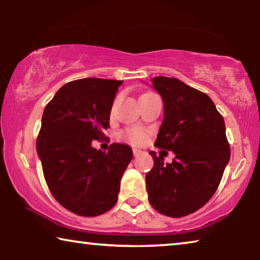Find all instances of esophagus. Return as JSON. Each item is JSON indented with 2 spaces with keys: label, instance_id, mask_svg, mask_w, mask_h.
Instances as JSON below:
<instances>
[{
  "label": "esophagus",
  "instance_id": "1",
  "mask_svg": "<svg viewBox=\"0 0 260 260\" xmlns=\"http://www.w3.org/2000/svg\"><path fill=\"white\" fill-rule=\"evenodd\" d=\"M141 153H142V151H141L140 149H138V148H133V155H134V157H138V156H140Z\"/></svg>",
  "mask_w": 260,
  "mask_h": 260
}]
</instances>
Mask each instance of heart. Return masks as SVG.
<instances>
[{"mask_svg": "<svg viewBox=\"0 0 260 260\" xmlns=\"http://www.w3.org/2000/svg\"><path fill=\"white\" fill-rule=\"evenodd\" d=\"M124 138L131 143L134 144H142L148 140V134L146 131L139 127H134V128H129L125 131Z\"/></svg>", "mask_w": 260, "mask_h": 260, "instance_id": "heart-1", "label": "heart"}]
</instances>
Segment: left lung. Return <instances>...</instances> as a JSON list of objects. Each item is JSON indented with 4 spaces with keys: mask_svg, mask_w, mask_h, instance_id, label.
Returning a JSON list of instances; mask_svg holds the SVG:
<instances>
[{
    "mask_svg": "<svg viewBox=\"0 0 260 260\" xmlns=\"http://www.w3.org/2000/svg\"><path fill=\"white\" fill-rule=\"evenodd\" d=\"M152 86L164 102L155 146L175 153L173 161L150 151L148 199L158 212L181 218L210 201L231 158L225 121L208 95L179 79L156 77Z\"/></svg>",
    "mask_w": 260,
    "mask_h": 260,
    "instance_id": "1",
    "label": "left lung"
}]
</instances>
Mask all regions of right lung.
<instances>
[{"instance_id":"1","label":"right lung","mask_w":260,"mask_h":260,"mask_svg":"<svg viewBox=\"0 0 260 260\" xmlns=\"http://www.w3.org/2000/svg\"><path fill=\"white\" fill-rule=\"evenodd\" d=\"M122 81L86 78L65 83L42 114L37 151L51 195L71 212L96 217L117 203L120 179L133 151L110 144L93 148L110 127L112 103Z\"/></svg>"}]
</instances>
